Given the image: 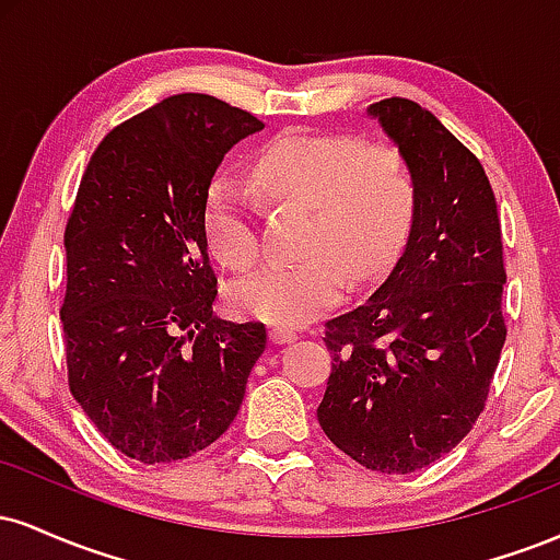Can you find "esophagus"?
Wrapping results in <instances>:
<instances>
[{"label": "esophagus", "instance_id": "esophagus-1", "mask_svg": "<svg viewBox=\"0 0 560 560\" xmlns=\"http://www.w3.org/2000/svg\"><path fill=\"white\" fill-rule=\"evenodd\" d=\"M268 337H271L273 345H289L298 339V334H294L292 329H281V326H276V329L268 331Z\"/></svg>", "mask_w": 560, "mask_h": 560}]
</instances>
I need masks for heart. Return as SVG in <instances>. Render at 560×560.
<instances>
[{
    "label": "heart",
    "instance_id": "obj_1",
    "mask_svg": "<svg viewBox=\"0 0 560 560\" xmlns=\"http://www.w3.org/2000/svg\"><path fill=\"white\" fill-rule=\"evenodd\" d=\"M249 182L268 205L307 210L305 258L271 262L229 289L240 316L273 326L307 324L337 305L347 279L365 284L387 273L416 213V173L400 147L350 133H279L253 160ZM205 236L223 266L242 271L260 260L258 199L247 186H210Z\"/></svg>",
    "mask_w": 560,
    "mask_h": 560
}]
</instances>
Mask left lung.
Segmentation results:
<instances>
[{
  "instance_id": "8db88e82",
  "label": "left lung",
  "mask_w": 560,
  "mask_h": 560,
  "mask_svg": "<svg viewBox=\"0 0 560 560\" xmlns=\"http://www.w3.org/2000/svg\"><path fill=\"white\" fill-rule=\"evenodd\" d=\"M416 173L408 244L382 287L326 320L331 374L318 423L378 474L434 464L485 410L505 342L503 236L490 178L427 107L374 102Z\"/></svg>"
}]
</instances>
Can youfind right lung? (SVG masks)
<instances>
[{
    "mask_svg": "<svg viewBox=\"0 0 560 560\" xmlns=\"http://www.w3.org/2000/svg\"><path fill=\"white\" fill-rule=\"evenodd\" d=\"M253 113L176 94L115 126L89 160L66 226L68 387L115 450L189 458L240 413L266 350L260 320L213 316L205 199Z\"/></svg>",
    "mask_w": 560,
    "mask_h": 560,
    "instance_id": "1",
    "label": "right lung"
}]
</instances>
